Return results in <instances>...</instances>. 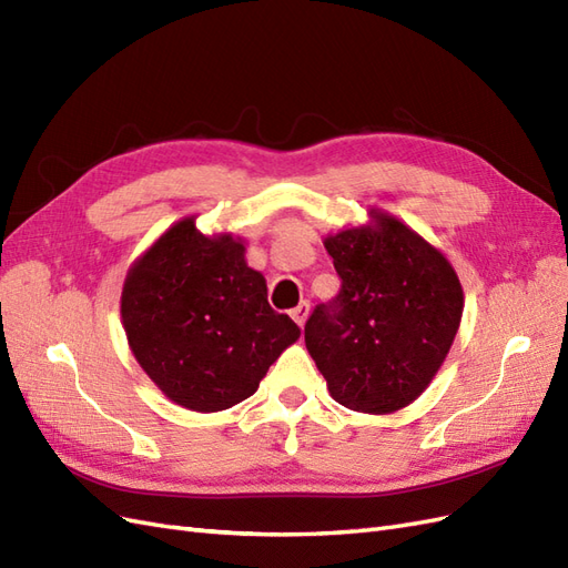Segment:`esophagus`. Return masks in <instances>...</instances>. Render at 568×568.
<instances>
[{"label":"esophagus","instance_id":"34e87169","mask_svg":"<svg viewBox=\"0 0 568 568\" xmlns=\"http://www.w3.org/2000/svg\"><path fill=\"white\" fill-rule=\"evenodd\" d=\"M290 316L295 318V323L297 326L302 328L304 323H306V318H310V302H300L293 312H290Z\"/></svg>","mask_w":568,"mask_h":568}]
</instances>
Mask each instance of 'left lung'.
<instances>
[{"instance_id":"1","label":"left lung","mask_w":568,"mask_h":568,"mask_svg":"<svg viewBox=\"0 0 568 568\" xmlns=\"http://www.w3.org/2000/svg\"><path fill=\"white\" fill-rule=\"evenodd\" d=\"M371 219L323 242L343 285L312 312L304 343L335 402L352 412L393 414L443 366L464 293L440 250L378 209Z\"/></svg>"}]
</instances>
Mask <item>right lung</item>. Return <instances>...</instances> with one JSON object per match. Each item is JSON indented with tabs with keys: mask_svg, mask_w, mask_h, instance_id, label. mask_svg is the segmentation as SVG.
<instances>
[{
	"mask_svg": "<svg viewBox=\"0 0 568 568\" xmlns=\"http://www.w3.org/2000/svg\"><path fill=\"white\" fill-rule=\"evenodd\" d=\"M121 318L138 364L171 402L221 412L256 393L258 381L300 337L271 310L264 275L233 235H202L183 219L125 275Z\"/></svg>",
	"mask_w": 568,
	"mask_h": 568,
	"instance_id": "add662e5",
	"label": "right lung"
}]
</instances>
